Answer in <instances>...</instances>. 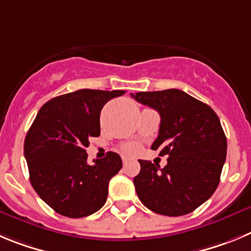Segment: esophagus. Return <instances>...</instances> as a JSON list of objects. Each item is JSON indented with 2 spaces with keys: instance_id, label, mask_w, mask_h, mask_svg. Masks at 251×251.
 <instances>
[{
  "instance_id": "1",
  "label": "esophagus",
  "mask_w": 251,
  "mask_h": 251,
  "mask_svg": "<svg viewBox=\"0 0 251 251\" xmlns=\"http://www.w3.org/2000/svg\"><path fill=\"white\" fill-rule=\"evenodd\" d=\"M128 162V157H126V156H123V164L124 165H126Z\"/></svg>"
}]
</instances>
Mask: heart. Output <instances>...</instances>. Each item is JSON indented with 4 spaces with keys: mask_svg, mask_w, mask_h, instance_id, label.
I'll return each instance as SVG.
<instances>
[{
    "mask_svg": "<svg viewBox=\"0 0 251 251\" xmlns=\"http://www.w3.org/2000/svg\"><path fill=\"white\" fill-rule=\"evenodd\" d=\"M123 150L127 153H136L139 152L140 146L136 145V144H127V145L124 146Z\"/></svg>",
    "mask_w": 251,
    "mask_h": 251,
    "instance_id": "b5f03b06",
    "label": "heart"
}]
</instances>
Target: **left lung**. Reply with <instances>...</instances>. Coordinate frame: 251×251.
Wrapping results in <instances>:
<instances>
[{
  "label": "left lung",
  "instance_id": "8db88e82",
  "mask_svg": "<svg viewBox=\"0 0 251 251\" xmlns=\"http://www.w3.org/2000/svg\"><path fill=\"white\" fill-rule=\"evenodd\" d=\"M131 96L160 114L159 136L151 149L169 156L164 169L139 160L141 170L134 179L137 196L153 213L186 215L204 204L220 181L227 144L218 115L177 89Z\"/></svg>",
  "mask_w": 251,
  "mask_h": 251
}]
</instances>
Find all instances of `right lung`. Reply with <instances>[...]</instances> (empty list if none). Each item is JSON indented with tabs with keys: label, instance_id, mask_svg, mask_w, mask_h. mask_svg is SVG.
<instances>
[{
	"label": "right lung",
	"instance_id": "add662e5",
	"mask_svg": "<svg viewBox=\"0 0 251 251\" xmlns=\"http://www.w3.org/2000/svg\"><path fill=\"white\" fill-rule=\"evenodd\" d=\"M123 90L82 89L51 99L37 112L25 139L30 181L56 213L83 218L103 206L109 182L123 168L119 153L87 164L90 137L100 135L103 105Z\"/></svg>",
	"mask_w": 251,
	"mask_h": 251
}]
</instances>
